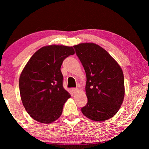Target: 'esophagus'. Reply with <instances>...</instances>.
<instances>
[{
  "instance_id": "34e87169",
  "label": "esophagus",
  "mask_w": 149,
  "mask_h": 149,
  "mask_svg": "<svg viewBox=\"0 0 149 149\" xmlns=\"http://www.w3.org/2000/svg\"><path fill=\"white\" fill-rule=\"evenodd\" d=\"M77 88H72V91L73 93H75L77 91Z\"/></svg>"
}]
</instances>
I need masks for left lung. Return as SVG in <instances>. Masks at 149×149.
<instances>
[{"mask_svg":"<svg viewBox=\"0 0 149 149\" xmlns=\"http://www.w3.org/2000/svg\"><path fill=\"white\" fill-rule=\"evenodd\" d=\"M87 76V104L81 108L85 116L96 122L110 119L116 114L125 95L122 70L117 62L98 45L74 46Z\"/></svg>","mask_w":149,"mask_h":149,"instance_id":"8db88e82","label":"left lung"}]
</instances>
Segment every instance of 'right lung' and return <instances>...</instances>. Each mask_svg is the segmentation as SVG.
I'll return each instance as SVG.
<instances>
[{
    "label": "right lung",
    "instance_id": "obj_1",
    "mask_svg": "<svg viewBox=\"0 0 149 149\" xmlns=\"http://www.w3.org/2000/svg\"><path fill=\"white\" fill-rule=\"evenodd\" d=\"M74 53L72 47L49 45L39 49L27 62L19 87L24 107L33 119L49 123L61 116L70 94L63 87L60 68L65 58Z\"/></svg>",
    "mask_w": 149,
    "mask_h": 149
}]
</instances>
